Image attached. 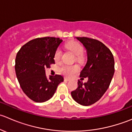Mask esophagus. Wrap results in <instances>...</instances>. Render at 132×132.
Instances as JSON below:
<instances>
[{"label":"esophagus","mask_w":132,"mask_h":132,"mask_svg":"<svg viewBox=\"0 0 132 132\" xmlns=\"http://www.w3.org/2000/svg\"><path fill=\"white\" fill-rule=\"evenodd\" d=\"M64 81H70V79H69V78H64Z\"/></svg>","instance_id":"esophagus-1"}]
</instances>
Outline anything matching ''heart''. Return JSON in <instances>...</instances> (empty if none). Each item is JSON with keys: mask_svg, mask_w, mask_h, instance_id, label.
Instances as JSON below:
<instances>
[{"mask_svg": "<svg viewBox=\"0 0 132 132\" xmlns=\"http://www.w3.org/2000/svg\"><path fill=\"white\" fill-rule=\"evenodd\" d=\"M67 47L73 53V54L76 56V60L78 62H81L83 61V58L82 54L83 53V48L79 43L76 42H71L67 44ZM62 51L60 49H57L54 54V59L56 62H58L60 60ZM79 70V68L77 65H63L60 68V71L67 76L70 77L76 73Z\"/></svg>", "mask_w": 132, "mask_h": 132, "instance_id": "heart-1", "label": "heart"}]
</instances>
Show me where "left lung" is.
Listing matches in <instances>:
<instances>
[{"mask_svg":"<svg viewBox=\"0 0 132 132\" xmlns=\"http://www.w3.org/2000/svg\"><path fill=\"white\" fill-rule=\"evenodd\" d=\"M86 49L87 62L80 72L78 88L71 92L74 101L83 106L97 102L108 89L114 74V59L110 49L102 42L87 37H76Z\"/></svg>","mask_w":132,"mask_h":132,"instance_id":"left-lung-1","label":"left lung"}]
</instances>
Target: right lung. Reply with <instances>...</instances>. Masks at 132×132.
<instances>
[{
  "mask_svg": "<svg viewBox=\"0 0 132 132\" xmlns=\"http://www.w3.org/2000/svg\"><path fill=\"white\" fill-rule=\"evenodd\" d=\"M63 40L60 38H38L20 48L15 59V72L26 96L36 103L50 100L58 85L63 81L61 75H45V68L55 63L54 54Z\"/></svg>",
  "mask_w": 132,
  "mask_h": 132,
  "instance_id": "right-lung-1",
  "label": "right lung"
}]
</instances>
